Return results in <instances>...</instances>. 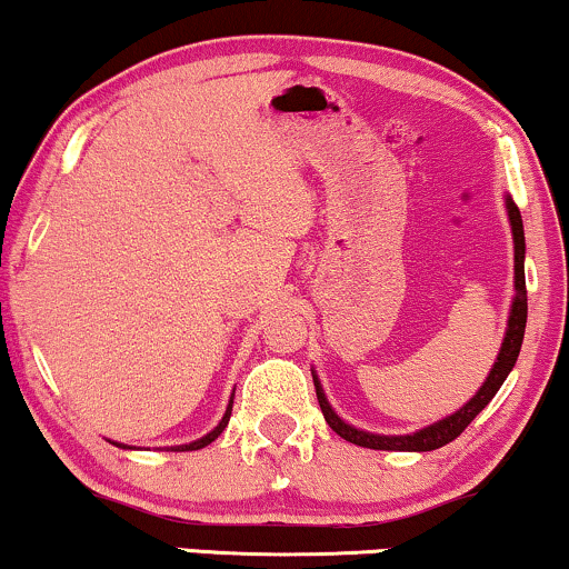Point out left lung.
Returning <instances> with one entry per match:
<instances>
[{"instance_id": "1", "label": "left lung", "mask_w": 569, "mask_h": 569, "mask_svg": "<svg viewBox=\"0 0 569 569\" xmlns=\"http://www.w3.org/2000/svg\"><path fill=\"white\" fill-rule=\"evenodd\" d=\"M506 211H509L511 222V236H515V302H511L509 312V326H506V337L501 350H498V358L492 362L488 379L485 385L477 389V395L471 397L469 402H463V408H458L456 413L445 416L442 421L429 423V427L419 429L413 435H371L362 432V429L350 427L347 421H341L337 410L331 408V402L326 400L323 387H320L318 376L312 373L315 392H318L320 410H323L328 427L333 429L339 437H345L347 442L360 445V448L371 450H413V453H427V450H437L442 445L453 442L463 429L469 427L471 421L477 419V413L488 406V402L496 397L498 389L506 381V376L511 373L515 362L519 358V350H522L525 339V323H527V289H525V228H522V214H519L517 203L506 196Z\"/></svg>"}]
</instances>
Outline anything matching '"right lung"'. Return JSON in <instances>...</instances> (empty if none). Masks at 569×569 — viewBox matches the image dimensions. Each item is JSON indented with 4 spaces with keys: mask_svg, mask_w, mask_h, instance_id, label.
<instances>
[{
    "mask_svg": "<svg viewBox=\"0 0 569 569\" xmlns=\"http://www.w3.org/2000/svg\"><path fill=\"white\" fill-rule=\"evenodd\" d=\"M230 410H232V397H230V406H228V410H224V416H222V421L217 423L214 429H211L209 435H203L201 440H196V442H188V445H177V448H172V450H201V448H207L209 442H214L219 435H222V429L228 427V421H230ZM119 445V442H116ZM119 448H127V445H119Z\"/></svg>",
    "mask_w": 569,
    "mask_h": 569,
    "instance_id": "right-lung-1",
    "label": "right lung"
}]
</instances>
